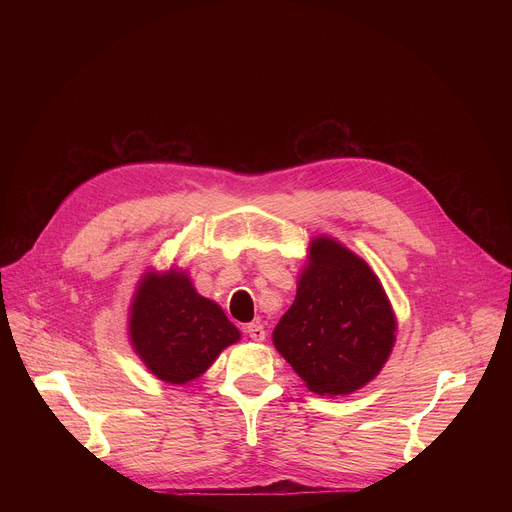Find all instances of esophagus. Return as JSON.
<instances>
[{"label":"esophagus","mask_w":512,"mask_h":512,"mask_svg":"<svg viewBox=\"0 0 512 512\" xmlns=\"http://www.w3.org/2000/svg\"><path fill=\"white\" fill-rule=\"evenodd\" d=\"M245 332H247V334H249V338H251V340H255V342H263V340H265V336H267L265 328H263L259 322L247 324V326H245Z\"/></svg>","instance_id":"esophagus-1"}]
</instances>
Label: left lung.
I'll return each mask as SVG.
<instances>
[{"label":"left lung","mask_w":512,"mask_h":512,"mask_svg":"<svg viewBox=\"0 0 512 512\" xmlns=\"http://www.w3.org/2000/svg\"><path fill=\"white\" fill-rule=\"evenodd\" d=\"M397 318L369 263L332 237L310 241L296 300L273 330V346L316 395H350L385 367Z\"/></svg>","instance_id":"left-lung-1"}]
</instances>
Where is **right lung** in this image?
<instances>
[{"instance_id": "1", "label": "right lung", "mask_w": 512, "mask_h": 512, "mask_svg": "<svg viewBox=\"0 0 512 512\" xmlns=\"http://www.w3.org/2000/svg\"><path fill=\"white\" fill-rule=\"evenodd\" d=\"M129 342L156 379L186 385L204 375L239 328L216 302L200 296L190 275L148 269L137 281L127 318Z\"/></svg>"}]
</instances>
